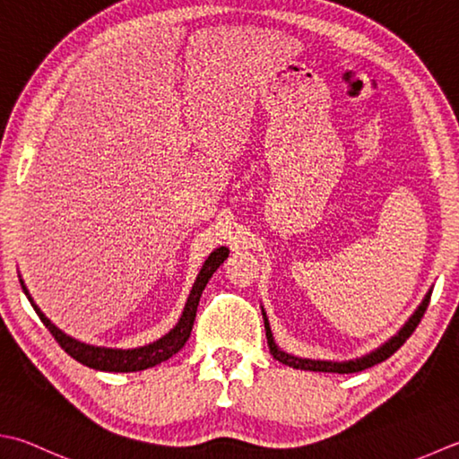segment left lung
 <instances>
[{
    "instance_id": "obj_1",
    "label": "left lung",
    "mask_w": 459,
    "mask_h": 459,
    "mask_svg": "<svg viewBox=\"0 0 459 459\" xmlns=\"http://www.w3.org/2000/svg\"><path fill=\"white\" fill-rule=\"evenodd\" d=\"M429 296H432V290H429L424 300H421L420 307L416 308V312L411 314L410 320L406 322L400 328V332L396 336H392L388 342L382 344L378 350H374V352L366 354L362 358H356V360H348V362H330V360H310V358H299V356H292V354H286L282 352L281 348L276 346L274 338H273V332H271V325H268V318H266V312L263 310V318H264V330H266V340H268V348H271V354L276 358L278 362H282L286 366H292L296 370H310V372H332V374H352V372H362L366 368H372L374 364H380L384 362L385 358H390L396 350L406 342V340L411 336V332L416 330V326L420 325L421 316H424V312L428 308V302H429Z\"/></svg>"
}]
</instances>
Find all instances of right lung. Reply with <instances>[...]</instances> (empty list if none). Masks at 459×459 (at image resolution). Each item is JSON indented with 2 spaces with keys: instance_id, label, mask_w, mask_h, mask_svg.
Listing matches in <instances>:
<instances>
[{
  "instance_id": "1",
  "label": "right lung",
  "mask_w": 459,
  "mask_h": 459,
  "mask_svg": "<svg viewBox=\"0 0 459 459\" xmlns=\"http://www.w3.org/2000/svg\"><path fill=\"white\" fill-rule=\"evenodd\" d=\"M227 256H229V248L221 247L204 260L201 273H199V276H196V281L193 284V290H191V294H188L181 318H178L173 330L167 332L163 338L155 340V342H151L147 346L131 348V350L91 346V344L79 342V340L67 336L65 332L59 330L38 307H35L33 299L30 296V292H27L22 278H20V282H22V289H23L25 296L30 299L33 310L38 312V316L41 318L45 328L51 332V336L57 340V344L65 350V352L74 358V360L81 362L83 366L93 368V370H101V372H139V370H147V368H152V366L169 360L170 356H175L178 350L185 346L188 336H191L193 322L196 316V307H199V300H201L204 286H206V282H209V278L214 274V271H217L224 260H227Z\"/></svg>"
}]
</instances>
